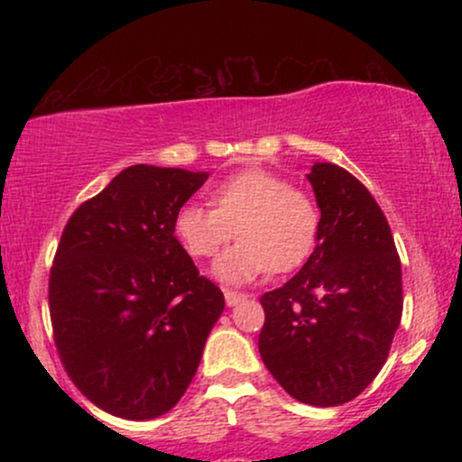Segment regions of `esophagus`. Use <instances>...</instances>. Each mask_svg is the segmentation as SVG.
I'll list each match as a JSON object with an SVG mask.
<instances>
[{
    "label": "esophagus",
    "instance_id": "esophagus-1",
    "mask_svg": "<svg viewBox=\"0 0 462 462\" xmlns=\"http://www.w3.org/2000/svg\"><path fill=\"white\" fill-rule=\"evenodd\" d=\"M224 298H226V304H227V306H235V304H238V301H241V300H245L247 295L241 293V291L224 289Z\"/></svg>",
    "mask_w": 462,
    "mask_h": 462
}]
</instances>
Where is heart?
Masks as SVG:
<instances>
[{
  "label": "heart",
  "mask_w": 462,
  "mask_h": 462,
  "mask_svg": "<svg viewBox=\"0 0 462 462\" xmlns=\"http://www.w3.org/2000/svg\"><path fill=\"white\" fill-rule=\"evenodd\" d=\"M210 206L184 204L173 217V232L195 261L213 258L236 235V245L215 264L226 282H247L269 269L289 273L315 249V201L278 173L245 169L227 176L210 190Z\"/></svg>",
  "instance_id": "obj_1"
}]
</instances>
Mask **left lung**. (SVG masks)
I'll return each mask as SVG.
<instances>
[{
	"label": "left lung",
	"instance_id": "1",
	"mask_svg": "<svg viewBox=\"0 0 462 462\" xmlns=\"http://www.w3.org/2000/svg\"><path fill=\"white\" fill-rule=\"evenodd\" d=\"M309 180L321 210L300 273L261 298L258 352L280 386L310 406L363 393L389 358L404 293L389 221L367 187L332 162Z\"/></svg>",
	"mask_w": 462,
	"mask_h": 462
}]
</instances>
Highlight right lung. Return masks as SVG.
<instances>
[{"instance_id": "obj_1", "label": "right lung", "mask_w": 462, "mask_h": 462, "mask_svg": "<svg viewBox=\"0 0 462 462\" xmlns=\"http://www.w3.org/2000/svg\"><path fill=\"white\" fill-rule=\"evenodd\" d=\"M208 173L132 164L69 217L50 272L62 367L110 415L145 421L178 404L224 312L173 235Z\"/></svg>"}]
</instances>
